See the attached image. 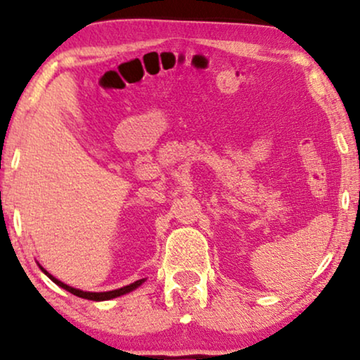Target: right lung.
<instances>
[{
	"label": "right lung",
	"mask_w": 360,
	"mask_h": 360,
	"mask_svg": "<svg viewBox=\"0 0 360 360\" xmlns=\"http://www.w3.org/2000/svg\"><path fill=\"white\" fill-rule=\"evenodd\" d=\"M39 267H41V265H39ZM41 270H42L44 274L47 275L49 278L52 280L53 283L58 285V287H60V288L67 290V292H70V293H73V295H77V297H80V298L91 300V302H105V300H112V298H117V297H121V295H126V293L132 292V290H136L137 287H141V285L146 282V278H141V280H136L134 283H129V285H126V287H122V288H117V290H110V292H83V290L73 288V287H70V285H67V283L60 282V280H57L56 277H53V275L49 274L47 270L44 269V267H41Z\"/></svg>",
	"instance_id": "right-lung-1"
}]
</instances>
